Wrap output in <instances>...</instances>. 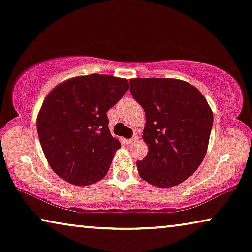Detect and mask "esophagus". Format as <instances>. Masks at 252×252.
I'll return each mask as SVG.
<instances>
[{"label": "esophagus", "mask_w": 252, "mask_h": 252, "mask_svg": "<svg viewBox=\"0 0 252 252\" xmlns=\"http://www.w3.org/2000/svg\"><path fill=\"white\" fill-rule=\"evenodd\" d=\"M138 140V136H137V135L136 134H135L134 135V136L132 137V138H129V140L128 141H127V143H133V142H135V141H137Z\"/></svg>", "instance_id": "obj_1"}]
</instances>
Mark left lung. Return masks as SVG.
I'll list each match as a JSON object with an SVG mask.
<instances>
[{"label": "left lung", "mask_w": 252, "mask_h": 252, "mask_svg": "<svg viewBox=\"0 0 252 252\" xmlns=\"http://www.w3.org/2000/svg\"><path fill=\"white\" fill-rule=\"evenodd\" d=\"M130 93L145 112L143 141L149 148L136 162L140 176L171 188L191 176L205 158L213 111L191 84L175 78H133Z\"/></svg>", "instance_id": "left-lung-1"}]
</instances>
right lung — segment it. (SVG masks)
I'll use <instances>...</instances> for the list:
<instances>
[{
	"mask_svg": "<svg viewBox=\"0 0 252 252\" xmlns=\"http://www.w3.org/2000/svg\"><path fill=\"white\" fill-rule=\"evenodd\" d=\"M128 87L127 79L92 74L67 79L49 93L36 125L45 158L58 176L86 187L107 175L122 147L110 134L107 112Z\"/></svg>",
	"mask_w": 252,
	"mask_h": 252,
	"instance_id": "right-lung-1",
	"label": "right lung"
}]
</instances>
